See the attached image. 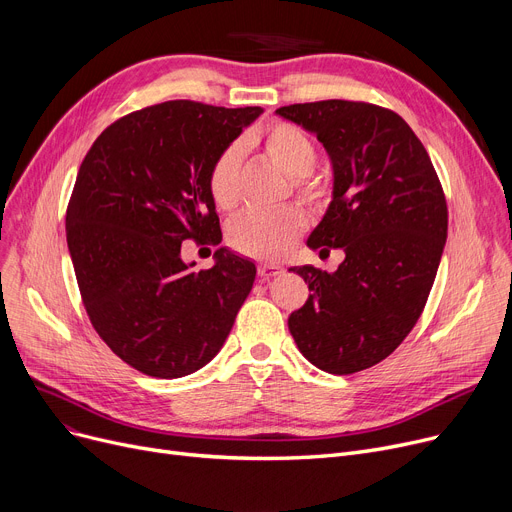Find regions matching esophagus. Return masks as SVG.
I'll list each match as a JSON object with an SVG mask.
<instances>
[{
  "label": "esophagus",
  "instance_id": "1",
  "mask_svg": "<svg viewBox=\"0 0 512 512\" xmlns=\"http://www.w3.org/2000/svg\"><path fill=\"white\" fill-rule=\"evenodd\" d=\"M282 272H284L282 265H278V263H261V265H259V276H261L263 280H272V278L280 276Z\"/></svg>",
  "mask_w": 512,
  "mask_h": 512
}]
</instances>
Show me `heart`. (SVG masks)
I'll use <instances>...</instances> for the list:
<instances>
[{
    "mask_svg": "<svg viewBox=\"0 0 512 512\" xmlns=\"http://www.w3.org/2000/svg\"><path fill=\"white\" fill-rule=\"evenodd\" d=\"M242 145L261 147L263 153L286 176L292 178L294 188H297L303 199L317 201L324 197V186L309 174L317 161V149L307 134L297 126L284 122L272 124L270 128L251 134ZM240 157L242 149L238 145H232L215 159V164L209 170V195L220 209L234 207L238 199ZM305 224V213L294 205L272 211H249L242 213L230 226L228 240L242 255L261 261H274L292 247V242L305 230Z\"/></svg>",
    "mask_w": 512,
    "mask_h": 512,
    "instance_id": "heart-1",
    "label": "heart"
}]
</instances>
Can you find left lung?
I'll use <instances>...</instances> for the list:
<instances>
[{
	"label": "left lung",
	"instance_id": "1",
	"mask_svg": "<svg viewBox=\"0 0 512 512\" xmlns=\"http://www.w3.org/2000/svg\"><path fill=\"white\" fill-rule=\"evenodd\" d=\"M324 145L332 201L309 249H342L336 272L290 267L309 299L288 317L303 357L334 375L386 359L425 307L448 236L438 174L411 126L384 107L328 99L276 110Z\"/></svg>",
	"mask_w": 512,
	"mask_h": 512
}]
</instances>
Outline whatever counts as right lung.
Here are the masks:
<instances>
[{
  "mask_svg": "<svg viewBox=\"0 0 512 512\" xmlns=\"http://www.w3.org/2000/svg\"><path fill=\"white\" fill-rule=\"evenodd\" d=\"M261 107L164 101L107 126L80 164L66 240L83 303L103 342L130 367L174 380L224 346L257 267L228 247L193 270L182 240L220 245L211 166Z\"/></svg>",
  "mask_w": 512,
  "mask_h": 512,
  "instance_id": "right-lung-1",
  "label": "right lung"
}]
</instances>
